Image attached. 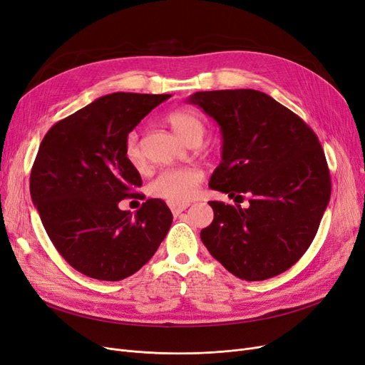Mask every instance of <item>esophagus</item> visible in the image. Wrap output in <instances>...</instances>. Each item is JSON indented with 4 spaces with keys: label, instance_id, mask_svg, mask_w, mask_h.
Instances as JSON below:
<instances>
[{
    "label": "esophagus",
    "instance_id": "obj_1",
    "mask_svg": "<svg viewBox=\"0 0 365 365\" xmlns=\"http://www.w3.org/2000/svg\"><path fill=\"white\" fill-rule=\"evenodd\" d=\"M168 206H170L173 215H179V213H182L185 209L190 207V203H170Z\"/></svg>",
    "mask_w": 365,
    "mask_h": 365
}]
</instances>
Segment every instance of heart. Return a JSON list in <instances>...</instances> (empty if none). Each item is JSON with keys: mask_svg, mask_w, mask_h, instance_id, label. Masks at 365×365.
<instances>
[{"mask_svg": "<svg viewBox=\"0 0 365 365\" xmlns=\"http://www.w3.org/2000/svg\"><path fill=\"white\" fill-rule=\"evenodd\" d=\"M167 123L179 135L182 140L192 141L201 140L205 133V121L197 113L187 110H178L170 113ZM123 155L128 164L135 170L144 168V156L135 133H129L125 141ZM203 180V173L195 167H174L167 168L158 174V178L150 185V192L159 198H164L170 203H186L195 192L197 186Z\"/></svg>", "mask_w": 365, "mask_h": 365, "instance_id": "1", "label": "heart"}]
</instances>
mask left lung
<instances>
[{"label": "left lung", "instance_id": "obj_1", "mask_svg": "<svg viewBox=\"0 0 365 365\" xmlns=\"http://www.w3.org/2000/svg\"><path fill=\"white\" fill-rule=\"evenodd\" d=\"M187 102L217 121L222 160L209 187L248 207L209 201L213 221L201 240L240 279L277 277L312 245L331 197V178L317 135L266 93L197 91Z\"/></svg>", "mask_w": 365, "mask_h": 365}]
</instances>
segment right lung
Wrapping results in <instances>:
<instances>
[{
    "mask_svg": "<svg viewBox=\"0 0 365 365\" xmlns=\"http://www.w3.org/2000/svg\"><path fill=\"white\" fill-rule=\"evenodd\" d=\"M171 94L113 93L53 125L40 143L30 192L45 230L78 272L102 281L133 275L165 239L173 215L148 198L132 215L140 173L123 155L129 132Z\"/></svg>",
    "mask_w": 365,
    "mask_h": 365,
    "instance_id": "add662e5",
    "label": "right lung"
}]
</instances>
